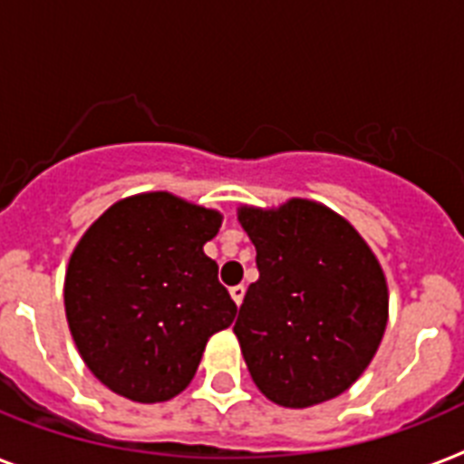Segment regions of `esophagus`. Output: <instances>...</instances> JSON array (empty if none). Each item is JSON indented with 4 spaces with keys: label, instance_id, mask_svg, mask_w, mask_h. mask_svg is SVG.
I'll list each match as a JSON object with an SVG mask.
<instances>
[{
    "label": "esophagus",
    "instance_id": "1",
    "mask_svg": "<svg viewBox=\"0 0 464 464\" xmlns=\"http://www.w3.org/2000/svg\"><path fill=\"white\" fill-rule=\"evenodd\" d=\"M231 297H233V303L240 307V304H243V297H245V285H233Z\"/></svg>",
    "mask_w": 464,
    "mask_h": 464
}]
</instances>
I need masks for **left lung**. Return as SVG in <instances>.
I'll return each instance as SVG.
<instances>
[{"instance_id": "8db88e82", "label": "left lung", "mask_w": 464, "mask_h": 464, "mask_svg": "<svg viewBox=\"0 0 464 464\" xmlns=\"http://www.w3.org/2000/svg\"><path fill=\"white\" fill-rule=\"evenodd\" d=\"M238 221L259 269L233 326L252 382L281 408L336 398L362 376L386 331L379 259L350 221L312 199L243 205Z\"/></svg>"}]
</instances>
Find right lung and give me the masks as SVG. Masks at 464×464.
Masks as SVG:
<instances>
[{
  "label": "right lung",
  "instance_id": "add662e5",
  "mask_svg": "<svg viewBox=\"0 0 464 464\" xmlns=\"http://www.w3.org/2000/svg\"><path fill=\"white\" fill-rule=\"evenodd\" d=\"M217 209L157 190L109 207L71 252L63 307L82 362L133 402L171 401L193 382L207 341L236 303L205 243Z\"/></svg>",
  "mask_w": 464,
  "mask_h": 464
}]
</instances>
